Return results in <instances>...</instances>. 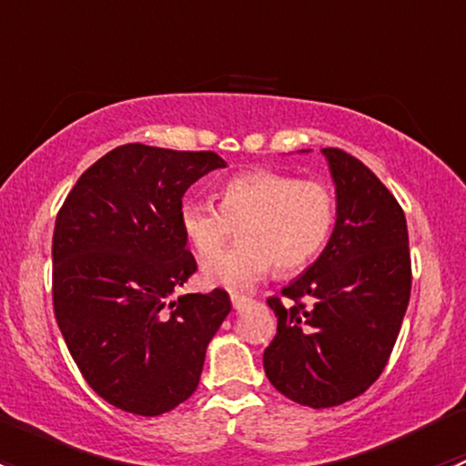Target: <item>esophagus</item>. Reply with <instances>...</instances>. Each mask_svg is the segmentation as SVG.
Returning <instances> with one entry per match:
<instances>
[{"instance_id": "1", "label": "esophagus", "mask_w": 466, "mask_h": 466, "mask_svg": "<svg viewBox=\"0 0 466 466\" xmlns=\"http://www.w3.org/2000/svg\"><path fill=\"white\" fill-rule=\"evenodd\" d=\"M252 304H255V302H252L250 298H243V295H232L234 311H243V309H250Z\"/></svg>"}]
</instances>
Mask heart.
Instances as JSON below:
<instances>
[{"mask_svg":"<svg viewBox=\"0 0 466 466\" xmlns=\"http://www.w3.org/2000/svg\"><path fill=\"white\" fill-rule=\"evenodd\" d=\"M246 219L239 230L243 244L219 253L231 223ZM336 220V196L324 182L270 168L241 173L225 182L220 207L207 200H187L180 228L203 263V281L211 289L246 293L277 263L295 272L318 257Z\"/></svg>","mask_w":466,"mask_h":466,"instance_id":"1","label":"heart"}]
</instances>
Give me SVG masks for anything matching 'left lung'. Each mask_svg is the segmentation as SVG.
I'll return each instance as SVG.
<instances>
[{"instance_id": "8db88e82", "label": "left lung", "mask_w": 466, "mask_h": 466, "mask_svg": "<svg viewBox=\"0 0 466 466\" xmlns=\"http://www.w3.org/2000/svg\"><path fill=\"white\" fill-rule=\"evenodd\" d=\"M320 153L336 187V225L320 257L281 290L289 302L268 299L277 336L263 370L290 401L331 408L383 372L410 299V252L406 216L383 182L345 150Z\"/></svg>"}]
</instances>
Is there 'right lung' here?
<instances>
[{
    "mask_svg": "<svg viewBox=\"0 0 466 466\" xmlns=\"http://www.w3.org/2000/svg\"><path fill=\"white\" fill-rule=\"evenodd\" d=\"M211 150L126 144L78 177L54 228V311L89 388L126 412L157 417L191 397L229 295L187 293L196 272L182 196L214 168Z\"/></svg>",
    "mask_w": 466,
    "mask_h": 466,
    "instance_id": "obj_1",
    "label": "right lung"
}]
</instances>
